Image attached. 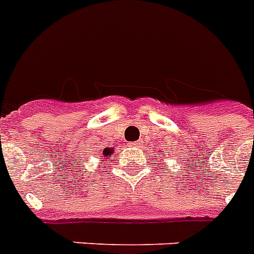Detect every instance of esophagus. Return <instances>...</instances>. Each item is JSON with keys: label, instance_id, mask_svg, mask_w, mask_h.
<instances>
[{"label": "esophagus", "instance_id": "esophagus-1", "mask_svg": "<svg viewBox=\"0 0 254 254\" xmlns=\"http://www.w3.org/2000/svg\"><path fill=\"white\" fill-rule=\"evenodd\" d=\"M131 146H133V147H139V141L133 142V143H131Z\"/></svg>", "mask_w": 254, "mask_h": 254}]
</instances>
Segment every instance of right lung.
Returning a JSON list of instances; mask_svg holds the SVG:
<instances>
[{
	"label": "right lung",
	"mask_w": 254,
	"mask_h": 254,
	"mask_svg": "<svg viewBox=\"0 0 254 254\" xmlns=\"http://www.w3.org/2000/svg\"><path fill=\"white\" fill-rule=\"evenodd\" d=\"M111 152H112V150H111V148H104V151H103V154H104V155H106V156H108V155H112Z\"/></svg>",
	"instance_id": "obj_1"
}]
</instances>
